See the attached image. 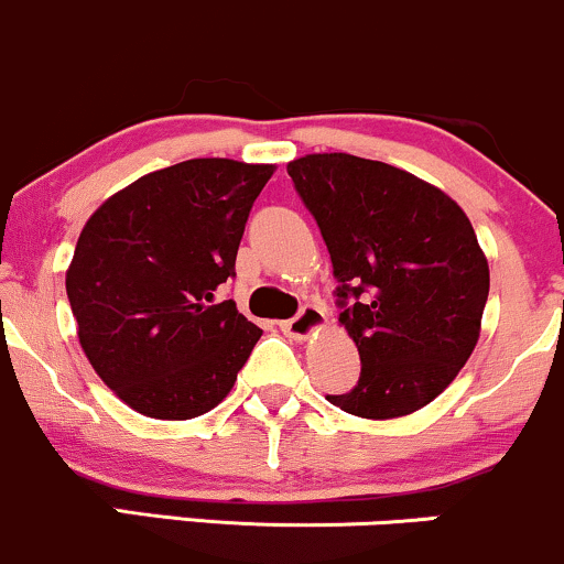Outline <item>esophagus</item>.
Wrapping results in <instances>:
<instances>
[{"label": "esophagus", "instance_id": "esophagus-1", "mask_svg": "<svg viewBox=\"0 0 564 564\" xmlns=\"http://www.w3.org/2000/svg\"><path fill=\"white\" fill-rule=\"evenodd\" d=\"M280 327L284 330V335H290V338L306 340V338H312L316 330H322V327H325V312H322L319 306H303L301 312L293 316V319L282 322Z\"/></svg>", "mask_w": 564, "mask_h": 564}]
</instances>
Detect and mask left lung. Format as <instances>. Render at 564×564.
<instances>
[{"instance_id": "obj_1", "label": "left lung", "mask_w": 564, "mask_h": 564, "mask_svg": "<svg viewBox=\"0 0 564 564\" xmlns=\"http://www.w3.org/2000/svg\"><path fill=\"white\" fill-rule=\"evenodd\" d=\"M338 280V322L362 372L327 402L400 419L440 397L479 340L490 269L469 218L445 192L386 162L306 154L288 164Z\"/></svg>"}]
</instances>
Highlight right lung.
Segmentation results:
<instances>
[{
    "label": "right lung",
    "mask_w": 564,
    "mask_h": 564,
    "mask_svg": "<svg viewBox=\"0 0 564 564\" xmlns=\"http://www.w3.org/2000/svg\"><path fill=\"white\" fill-rule=\"evenodd\" d=\"M274 164L188 160L143 175L90 215L66 271L79 344L113 394L188 421L231 391L261 327L215 301Z\"/></svg>",
    "instance_id": "1"
}]
</instances>
